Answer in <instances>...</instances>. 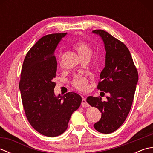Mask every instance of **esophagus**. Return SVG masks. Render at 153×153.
<instances>
[{"instance_id":"esophagus-1","label":"esophagus","mask_w":153,"mask_h":153,"mask_svg":"<svg viewBox=\"0 0 153 153\" xmlns=\"http://www.w3.org/2000/svg\"><path fill=\"white\" fill-rule=\"evenodd\" d=\"M82 106L83 107H84V108H87V107H89V105L87 102L86 99H85V98H84V97H83V99H82Z\"/></svg>"}]
</instances>
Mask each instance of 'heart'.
<instances>
[{
    "label": "heart",
    "instance_id": "b5f03b06",
    "mask_svg": "<svg viewBox=\"0 0 153 153\" xmlns=\"http://www.w3.org/2000/svg\"><path fill=\"white\" fill-rule=\"evenodd\" d=\"M73 48L78 54L82 60L89 59L92 53V49L86 42L82 39H77L73 44ZM72 85L80 91H86L88 88V82L85 76L76 75L72 80Z\"/></svg>",
    "mask_w": 153,
    "mask_h": 153
}]
</instances>
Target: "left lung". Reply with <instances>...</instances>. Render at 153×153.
Segmentation results:
<instances>
[{"label":"left lung","mask_w":153,"mask_h":153,"mask_svg":"<svg viewBox=\"0 0 153 153\" xmlns=\"http://www.w3.org/2000/svg\"><path fill=\"white\" fill-rule=\"evenodd\" d=\"M93 33L102 38L106 51L105 67L100 72L97 89L110 96L106 97V101H102L100 97L89 96L87 102L102 114L94 128L108 134L118 129L128 116L139 76L129 51L122 41L102 30H93Z\"/></svg>","instance_id":"obj_1"}]
</instances>
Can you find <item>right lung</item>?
<instances>
[{"mask_svg": "<svg viewBox=\"0 0 153 153\" xmlns=\"http://www.w3.org/2000/svg\"><path fill=\"white\" fill-rule=\"evenodd\" d=\"M67 33L41 37L27 52L23 63L19 88L28 122L41 134L56 137L66 130L72 113L82 99L69 92L54 95L57 62L54 51Z\"/></svg>", "mask_w": 153, "mask_h": 153, "instance_id": "right-lung-1", "label": "right lung"}]
</instances>
